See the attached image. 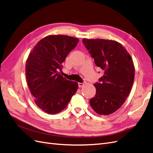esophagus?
I'll list each match as a JSON object with an SVG mask.
<instances>
[{
  "label": "esophagus",
  "mask_w": 153,
  "mask_h": 153,
  "mask_svg": "<svg viewBox=\"0 0 153 153\" xmlns=\"http://www.w3.org/2000/svg\"><path fill=\"white\" fill-rule=\"evenodd\" d=\"M78 87H82L83 85H84V83H80V82H78Z\"/></svg>",
  "instance_id": "1"
}]
</instances>
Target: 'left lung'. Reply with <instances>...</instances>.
<instances>
[{
  "label": "left lung",
  "mask_w": 153,
  "mask_h": 153,
  "mask_svg": "<svg viewBox=\"0 0 153 153\" xmlns=\"http://www.w3.org/2000/svg\"><path fill=\"white\" fill-rule=\"evenodd\" d=\"M82 42L104 72L94 85L96 92L90 105L97 114L108 115L121 107L130 92L135 78L132 58L117 41L83 39Z\"/></svg>",
  "instance_id": "8db88e82"
}]
</instances>
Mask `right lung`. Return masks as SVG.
Here are the masks:
<instances>
[{
	"label": "right lung",
	"instance_id": "right-lung-1",
	"mask_svg": "<svg viewBox=\"0 0 153 153\" xmlns=\"http://www.w3.org/2000/svg\"><path fill=\"white\" fill-rule=\"evenodd\" d=\"M78 39L64 35L48 36L40 40L27 60L29 88L39 108L49 114L66 108L78 89V83L60 75L62 64L75 48Z\"/></svg>",
	"mask_w": 153,
	"mask_h": 153
}]
</instances>
